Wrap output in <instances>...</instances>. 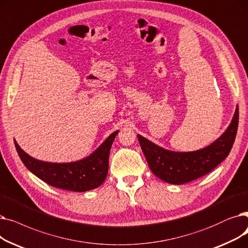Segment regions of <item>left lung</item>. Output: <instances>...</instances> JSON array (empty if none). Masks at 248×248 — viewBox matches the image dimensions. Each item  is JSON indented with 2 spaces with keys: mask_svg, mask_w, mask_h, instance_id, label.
Segmentation results:
<instances>
[{
  "mask_svg": "<svg viewBox=\"0 0 248 248\" xmlns=\"http://www.w3.org/2000/svg\"><path fill=\"white\" fill-rule=\"evenodd\" d=\"M238 106L224 133L210 145L195 151H172L137 135L149 169L158 179L172 185L197 180L214 170L225 159L232 148L238 127Z\"/></svg>",
  "mask_w": 248,
  "mask_h": 248,
  "instance_id": "obj_1",
  "label": "left lung"
}]
</instances>
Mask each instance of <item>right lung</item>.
I'll return each mask as SVG.
<instances>
[{
  "mask_svg": "<svg viewBox=\"0 0 248 248\" xmlns=\"http://www.w3.org/2000/svg\"><path fill=\"white\" fill-rule=\"evenodd\" d=\"M118 132H113L89 156L72 162L36 159L23 150L15 139L14 142L22 162L37 178L52 186L82 193L100 186L107 178L110 149Z\"/></svg>",
  "mask_w": 248,
  "mask_h": 248,
  "instance_id": "right-lung-1",
  "label": "right lung"
}]
</instances>
